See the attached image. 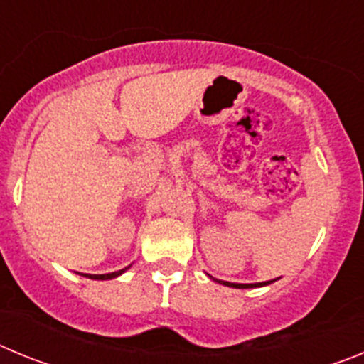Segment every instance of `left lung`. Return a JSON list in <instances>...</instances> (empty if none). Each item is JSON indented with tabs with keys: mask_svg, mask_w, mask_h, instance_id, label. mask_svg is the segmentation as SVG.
I'll use <instances>...</instances> for the list:
<instances>
[{
	"mask_svg": "<svg viewBox=\"0 0 364 364\" xmlns=\"http://www.w3.org/2000/svg\"><path fill=\"white\" fill-rule=\"evenodd\" d=\"M217 282L224 286H230V288H259V286H266V284H272L273 281H277V279H273V281H266V282H255V284H239V282H228V281H218L215 279Z\"/></svg>",
	"mask_w": 364,
	"mask_h": 364,
	"instance_id": "1",
	"label": "left lung"
}]
</instances>
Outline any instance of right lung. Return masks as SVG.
Listing matches in <instances>:
<instances>
[{
    "mask_svg": "<svg viewBox=\"0 0 364 364\" xmlns=\"http://www.w3.org/2000/svg\"><path fill=\"white\" fill-rule=\"evenodd\" d=\"M129 268V266H127ZM127 268L120 269V272H112V273H104V275H91V273H83V277H89V279H95V281H107V279H114L118 277V275H122V273L125 272Z\"/></svg>",
    "mask_w": 364,
    "mask_h": 364,
    "instance_id": "1",
    "label": "right lung"
}]
</instances>
